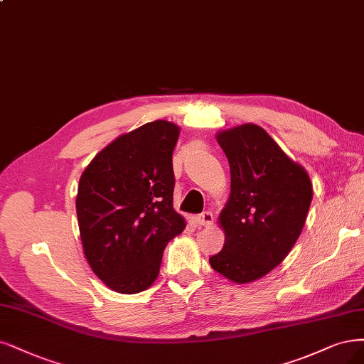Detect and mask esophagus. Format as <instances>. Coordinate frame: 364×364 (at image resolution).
<instances>
[{
    "label": "esophagus",
    "instance_id": "obj_1",
    "mask_svg": "<svg viewBox=\"0 0 364 364\" xmlns=\"http://www.w3.org/2000/svg\"><path fill=\"white\" fill-rule=\"evenodd\" d=\"M196 223L198 225H203V228H209L214 223V215L210 214V212H203V214H200L196 217Z\"/></svg>",
    "mask_w": 364,
    "mask_h": 364
}]
</instances>
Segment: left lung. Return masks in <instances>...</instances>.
<instances>
[{
  "label": "left lung",
  "instance_id": "obj_1",
  "mask_svg": "<svg viewBox=\"0 0 364 364\" xmlns=\"http://www.w3.org/2000/svg\"><path fill=\"white\" fill-rule=\"evenodd\" d=\"M215 139L229 159L230 196L218 217L224 245L209 263L236 284L252 283L294 248L311 203V182L255 123L223 129Z\"/></svg>",
  "mask_w": 364,
  "mask_h": 364
}]
</instances>
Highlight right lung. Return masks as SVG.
Returning <instances> with one entry per match:
<instances>
[{"mask_svg": "<svg viewBox=\"0 0 364 364\" xmlns=\"http://www.w3.org/2000/svg\"><path fill=\"white\" fill-rule=\"evenodd\" d=\"M179 134L171 122H149L105 146L80 178L84 256L97 279L119 294L154 284L164 248L186 225L173 208L171 156Z\"/></svg>", "mask_w": 364, "mask_h": 364, "instance_id": "obj_1", "label": "right lung"}]
</instances>
